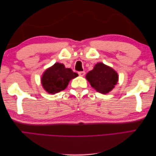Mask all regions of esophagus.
<instances>
[{"instance_id": "34e87169", "label": "esophagus", "mask_w": 156, "mask_h": 156, "mask_svg": "<svg viewBox=\"0 0 156 156\" xmlns=\"http://www.w3.org/2000/svg\"><path fill=\"white\" fill-rule=\"evenodd\" d=\"M78 74H79V76L83 77L84 75H85V72H78Z\"/></svg>"}]
</instances>
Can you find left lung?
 I'll return each instance as SVG.
<instances>
[{"label": "left lung", "instance_id": "1", "mask_svg": "<svg viewBox=\"0 0 156 156\" xmlns=\"http://www.w3.org/2000/svg\"><path fill=\"white\" fill-rule=\"evenodd\" d=\"M86 79L97 92L105 94L114 88L119 81V75L112 68L100 62L87 74Z\"/></svg>", "mask_w": 156, "mask_h": 156}]
</instances>
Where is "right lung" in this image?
Segmentation results:
<instances>
[{
  "instance_id": "right-lung-1",
  "label": "right lung",
  "mask_w": 156,
  "mask_h": 156,
  "mask_svg": "<svg viewBox=\"0 0 156 156\" xmlns=\"http://www.w3.org/2000/svg\"><path fill=\"white\" fill-rule=\"evenodd\" d=\"M78 76L70 68H66L63 64L56 62L47 69L41 77V82L46 92L55 94L64 90L71 79Z\"/></svg>"
}]
</instances>
